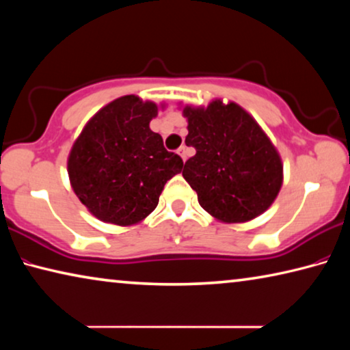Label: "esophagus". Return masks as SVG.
<instances>
[{"instance_id": "34e87169", "label": "esophagus", "mask_w": 350, "mask_h": 350, "mask_svg": "<svg viewBox=\"0 0 350 350\" xmlns=\"http://www.w3.org/2000/svg\"><path fill=\"white\" fill-rule=\"evenodd\" d=\"M177 154H179V156L182 157L183 162L187 161V148H185V146H180L179 150H177Z\"/></svg>"}]
</instances>
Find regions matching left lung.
Masks as SVG:
<instances>
[{
  "mask_svg": "<svg viewBox=\"0 0 350 350\" xmlns=\"http://www.w3.org/2000/svg\"><path fill=\"white\" fill-rule=\"evenodd\" d=\"M185 144L196 154L182 176L202 208L225 224H242L270 208L282 187V161L269 135L238 103L185 105Z\"/></svg>",
  "mask_w": 350,
  "mask_h": 350,
  "instance_id": "left-lung-1",
  "label": "left lung"
}]
</instances>
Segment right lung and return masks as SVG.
<instances>
[{"mask_svg":"<svg viewBox=\"0 0 350 350\" xmlns=\"http://www.w3.org/2000/svg\"><path fill=\"white\" fill-rule=\"evenodd\" d=\"M157 112L154 102L118 97L90 118L70 148V187L100 221L120 227L142 222L157 206L165 183L182 171V159L151 131Z\"/></svg>","mask_w":350,"mask_h":350,"instance_id":"add662e5","label":"right lung"}]
</instances>
